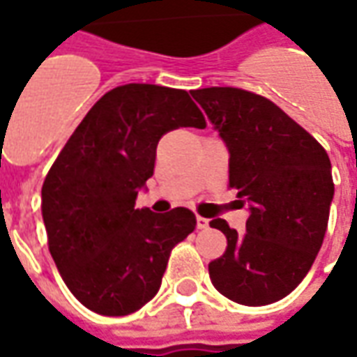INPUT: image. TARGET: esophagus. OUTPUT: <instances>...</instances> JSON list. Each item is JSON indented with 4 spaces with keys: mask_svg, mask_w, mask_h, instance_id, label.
<instances>
[{
    "mask_svg": "<svg viewBox=\"0 0 357 357\" xmlns=\"http://www.w3.org/2000/svg\"><path fill=\"white\" fill-rule=\"evenodd\" d=\"M208 227V220L202 216H197V229H206Z\"/></svg>",
    "mask_w": 357,
    "mask_h": 357,
    "instance_id": "esophagus-1",
    "label": "esophagus"
}]
</instances>
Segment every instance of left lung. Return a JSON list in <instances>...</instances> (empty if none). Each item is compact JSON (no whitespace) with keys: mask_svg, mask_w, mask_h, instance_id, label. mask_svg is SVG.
Returning a JSON list of instances; mask_svg holds the SVG:
<instances>
[{"mask_svg":"<svg viewBox=\"0 0 357 357\" xmlns=\"http://www.w3.org/2000/svg\"><path fill=\"white\" fill-rule=\"evenodd\" d=\"M229 151V187L248 202L247 233L208 264L212 284L243 306L284 298L312 268L327 231L335 183L327 151L275 102L239 88L191 91Z\"/></svg>","mask_w":357,"mask_h":357,"instance_id":"obj_1","label":"left lung"}]
</instances>
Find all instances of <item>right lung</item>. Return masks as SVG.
Masks as SVG:
<instances>
[{
	"label": "right lung",
	"instance_id": "add662e5",
	"mask_svg": "<svg viewBox=\"0 0 357 357\" xmlns=\"http://www.w3.org/2000/svg\"><path fill=\"white\" fill-rule=\"evenodd\" d=\"M178 128H206L185 89L126 84L89 109L42 187L47 245L66 287L101 315H128L155 296L172 248L193 233L191 210L155 214L135 199L156 145Z\"/></svg>",
	"mask_w": 357,
	"mask_h": 357
}]
</instances>
